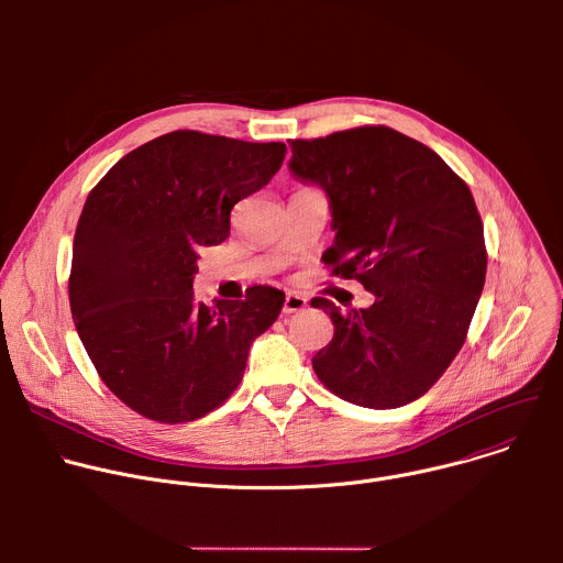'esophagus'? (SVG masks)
<instances>
[{
    "instance_id": "1",
    "label": "esophagus",
    "mask_w": 563,
    "mask_h": 563,
    "mask_svg": "<svg viewBox=\"0 0 563 563\" xmlns=\"http://www.w3.org/2000/svg\"><path fill=\"white\" fill-rule=\"evenodd\" d=\"M307 307V298L300 296V294H287L285 296V305H283V313H296V311H302Z\"/></svg>"
}]
</instances>
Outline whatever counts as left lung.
Listing matches in <instances>:
<instances>
[{
  "instance_id": "1",
  "label": "left lung",
  "mask_w": 563,
  "mask_h": 563,
  "mask_svg": "<svg viewBox=\"0 0 563 563\" xmlns=\"http://www.w3.org/2000/svg\"><path fill=\"white\" fill-rule=\"evenodd\" d=\"M289 172L325 191L332 274L374 294L367 309L328 298L334 339L313 372L354 406L391 410L423 396L459 354L486 283V243L467 185L426 144L389 126L291 140Z\"/></svg>"
}]
</instances>
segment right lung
I'll list each match as a JSON object with an SVG mask.
<instances>
[{
	"label": "right lung",
	"mask_w": 563,
	"mask_h": 563,
	"mask_svg": "<svg viewBox=\"0 0 563 563\" xmlns=\"http://www.w3.org/2000/svg\"><path fill=\"white\" fill-rule=\"evenodd\" d=\"M285 151L174 131L126 153L89 194L73 240L70 313L100 378L137 415L187 423L216 410L278 318L285 294L274 287L211 309L194 298V276L200 247L222 243L233 205L274 178Z\"/></svg>",
	"instance_id": "obj_1"
}]
</instances>
